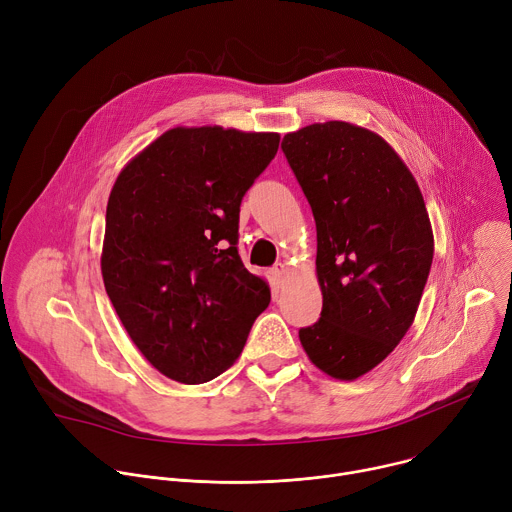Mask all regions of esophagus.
I'll return each mask as SVG.
<instances>
[{
    "mask_svg": "<svg viewBox=\"0 0 512 512\" xmlns=\"http://www.w3.org/2000/svg\"><path fill=\"white\" fill-rule=\"evenodd\" d=\"M285 275H287V267H285L283 263H279V265H275V267L271 269V277H273L277 283H281V281L285 279Z\"/></svg>",
    "mask_w": 512,
    "mask_h": 512,
    "instance_id": "obj_1",
    "label": "esophagus"
}]
</instances>
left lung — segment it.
Wrapping results in <instances>:
<instances>
[{
    "instance_id": "1",
    "label": "left lung",
    "mask_w": 512,
    "mask_h": 512,
    "mask_svg": "<svg viewBox=\"0 0 512 512\" xmlns=\"http://www.w3.org/2000/svg\"><path fill=\"white\" fill-rule=\"evenodd\" d=\"M316 221L322 314L300 330L308 358L354 381L383 362L411 328L433 259L421 190L391 145L348 121L283 137Z\"/></svg>"
}]
</instances>
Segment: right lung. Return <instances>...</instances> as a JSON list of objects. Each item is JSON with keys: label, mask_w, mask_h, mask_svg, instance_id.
I'll list each match as a JSON object with an SVG mask.
<instances>
[{"label": "right lung", "mask_w": 512, "mask_h": 512, "mask_svg": "<svg viewBox=\"0 0 512 512\" xmlns=\"http://www.w3.org/2000/svg\"><path fill=\"white\" fill-rule=\"evenodd\" d=\"M279 133L174 127L119 172L107 202L101 273L139 352L164 377L200 385L243 352L269 283L247 271L239 206Z\"/></svg>", "instance_id": "right-lung-1"}]
</instances>
